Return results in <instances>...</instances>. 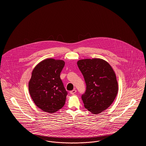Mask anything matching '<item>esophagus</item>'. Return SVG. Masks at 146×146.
Masks as SVG:
<instances>
[{
    "mask_svg": "<svg viewBox=\"0 0 146 146\" xmlns=\"http://www.w3.org/2000/svg\"><path fill=\"white\" fill-rule=\"evenodd\" d=\"M76 90L74 89V90H73L70 91V94H72V95H73V94H76Z\"/></svg>",
    "mask_w": 146,
    "mask_h": 146,
    "instance_id": "34e87169",
    "label": "esophagus"
}]
</instances>
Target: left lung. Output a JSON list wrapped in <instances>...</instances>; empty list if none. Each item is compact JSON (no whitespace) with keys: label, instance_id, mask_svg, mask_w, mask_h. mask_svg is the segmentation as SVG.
<instances>
[{"label":"left lung","instance_id":"8db88e82","mask_svg":"<svg viewBox=\"0 0 146 146\" xmlns=\"http://www.w3.org/2000/svg\"><path fill=\"white\" fill-rule=\"evenodd\" d=\"M86 89L82 96L84 107L92 114L107 109L117 96L118 90L116 76L111 65L100 58L78 61Z\"/></svg>","mask_w":146,"mask_h":146}]
</instances>
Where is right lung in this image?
I'll return each mask as SVG.
<instances>
[{
  "label": "right lung",
  "mask_w": 146,
  "mask_h": 146,
  "mask_svg": "<svg viewBox=\"0 0 146 146\" xmlns=\"http://www.w3.org/2000/svg\"><path fill=\"white\" fill-rule=\"evenodd\" d=\"M64 64L62 60L48 58L32 71L29 92L35 105L43 111L53 113L65 104L68 92L60 78Z\"/></svg>",
  "instance_id": "right-lung-1"
}]
</instances>
